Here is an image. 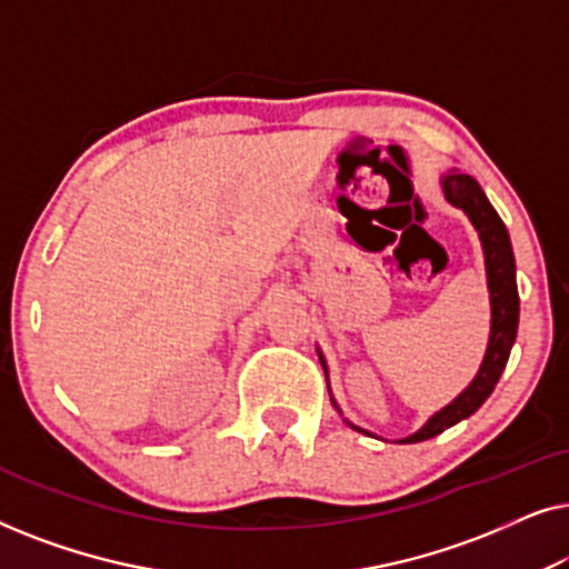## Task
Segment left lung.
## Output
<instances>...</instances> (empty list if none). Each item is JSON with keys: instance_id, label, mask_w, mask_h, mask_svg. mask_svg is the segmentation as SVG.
I'll return each mask as SVG.
<instances>
[{"instance_id": "left-lung-1", "label": "left lung", "mask_w": 569, "mask_h": 569, "mask_svg": "<svg viewBox=\"0 0 569 569\" xmlns=\"http://www.w3.org/2000/svg\"><path fill=\"white\" fill-rule=\"evenodd\" d=\"M442 189H446V199L450 204L463 209L473 222V228L479 230L481 248H485V261H487V282L489 295H492V333H489V347L481 362L479 376L471 380V386L458 396L453 403H448L446 409H440L438 415L430 417L422 430L409 435L401 442H422L430 440L435 435H440L448 427H453L461 419L471 417L481 403L489 399V393L495 391L497 380H500L505 365H508L512 341L518 333V284H516V259H512V246L510 236L500 214L495 212V207L489 204V199L481 191V186L473 181L471 176L463 173H450L442 178ZM323 362V360H321ZM326 368V365H323ZM349 427H355L349 422ZM357 432H362L360 427H355Z\"/></svg>"}]
</instances>
